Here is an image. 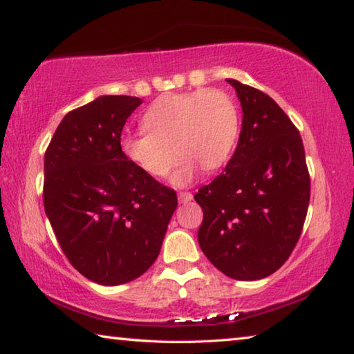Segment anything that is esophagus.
<instances>
[{
  "mask_svg": "<svg viewBox=\"0 0 354 354\" xmlns=\"http://www.w3.org/2000/svg\"><path fill=\"white\" fill-rule=\"evenodd\" d=\"M178 200H179V203H183V205H187L189 201L194 200V195H192L190 192H179Z\"/></svg>",
  "mask_w": 354,
  "mask_h": 354,
  "instance_id": "34e87169",
  "label": "esophagus"
}]
</instances>
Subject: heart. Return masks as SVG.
Masks as SVG:
<instances>
[{
  "instance_id": "heart-1",
  "label": "heart",
  "mask_w": 354,
  "mask_h": 354,
  "mask_svg": "<svg viewBox=\"0 0 354 354\" xmlns=\"http://www.w3.org/2000/svg\"><path fill=\"white\" fill-rule=\"evenodd\" d=\"M140 134H124L120 149L128 162L149 178H164L181 156L169 181L187 187L201 170H218L234 151L239 128L237 107L220 91L167 95L148 107Z\"/></svg>"
}]
</instances>
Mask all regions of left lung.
I'll use <instances>...</instances> for the list:
<instances>
[{"mask_svg": "<svg viewBox=\"0 0 354 354\" xmlns=\"http://www.w3.org/2000/svg\"><path fill=\"white\" fill-rule=\"evenodd\" d=\"M243 118L237 148L225 171L203 185L198 243L226 277L262 279L295 248L306 218L310 179L295 124L267 93L226 80Z\"/></svg>", "mask_w": 354, "mask_h": 354, "instance_id": "left-lung-1", "label": "left lung"}]
</instances>
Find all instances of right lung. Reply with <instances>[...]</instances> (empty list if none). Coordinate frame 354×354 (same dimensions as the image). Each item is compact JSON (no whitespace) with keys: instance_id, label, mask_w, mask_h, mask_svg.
<instances>
[{"instance_id":"obj_1","label":"right lung","mask_w":354,"mask_h":354,"mask_svg":"<svg viewBox=\"0 0 354 354\" xmlns=\"http://www.w3.org/2000/svg\"><path fill=\"white\" fill-rule=\"evenodd\" d=\"M142 100L104 95L68 112L45 153L44 205L71 266L103 286L129 283L159 256L175 190L123 158L120 137Z\"/></svg>"}]
</instances>
